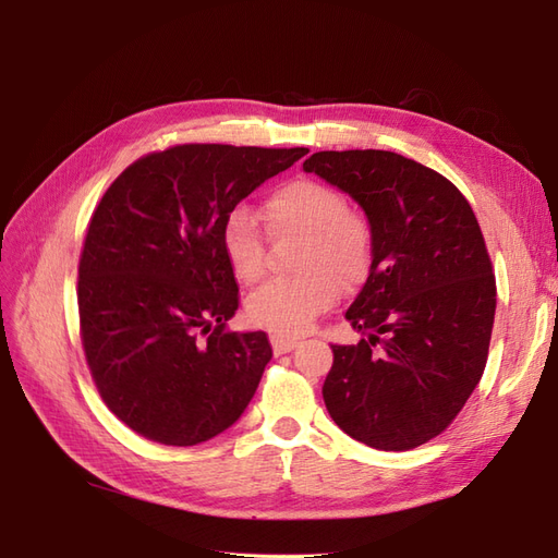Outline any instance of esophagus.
I'll return each instance as SVG.
<instances>
[{"mask_svg": "<svg viewBox=\"0 0 558 558\" xmlns=\"http://www.w3.org/2000/svg\"><path fill=\"white\" fill-rule=\"evenodd\" d=\"M269 342H272V349H275L277 356H281V353H289L298 347L295 337H283V335H277V332L269 335Z\"/></svg>", "mask_w": 558, "mask_h": 558, "instance_id": "34e87169", "label": "esophagus"}]
</instances>
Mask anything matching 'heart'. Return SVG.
I'll return each instance as SVG.
<instances>
[{"instance_id":"heart-1","label":"heart","mask_w":558,"mask_h":558,"mask_svg":"<svg viewBox=\"0 0 558 558\" xmlns=\"http://www.w3.org/2000/svg\"><path fill=\"white\" fill-rule=\"evenodd\" d=\"M265 221L275 238L305 234L298 267L305 275L272 279L246 300L251 324L277 335H302L335 305L342 289H356L375 265V228L361 209L330 183L293 179L265 199ZM223 253L234 277L256 283L265 275V234L248 209L238 207L221 230Z\"/></svg>"}]
</instances>
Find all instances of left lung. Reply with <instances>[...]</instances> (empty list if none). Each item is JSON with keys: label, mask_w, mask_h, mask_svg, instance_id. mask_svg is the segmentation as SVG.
Listing matches in <instances>:
<instances>
[{"label": "left lung", "mask_w": 558, "mask_h": 558, "mask_svg": "<svg viewBox=\"0 0 558 558\" xmlns=\"http://www.w3.org/2000/svg\"><path fill=\"white\" fill-rule=\"evenodd\" d=\"M375 228V265L347 320L363 340L332 347L324 400L353 440L408 451L449 428L480 384L496 277L465 195L391 150H318L305 160Z\"/></svg>", "instance_id": "1"}]
</instances>
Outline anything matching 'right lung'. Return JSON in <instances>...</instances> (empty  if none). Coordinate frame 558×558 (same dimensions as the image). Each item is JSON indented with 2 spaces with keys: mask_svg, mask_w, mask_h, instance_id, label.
<instances>
[{
  "mask_svg": "<svg viewBox=\"0 0 558 558\" xmlns=\"http://www.w3.org/2000/svg\"><path fill=\"white\" fill-rule=\"evenodd\" d=\"M310 148L177 144L142 156L95 207L78 258V332L107 408L150 442L191 447L242 416L272 359L232 332L228 214Z\"/></svg>",
  "mask_w": 558,
  "mask_h": 558,
  "instance_id": "1",
  "label": "right lung"
}]
</instances>
